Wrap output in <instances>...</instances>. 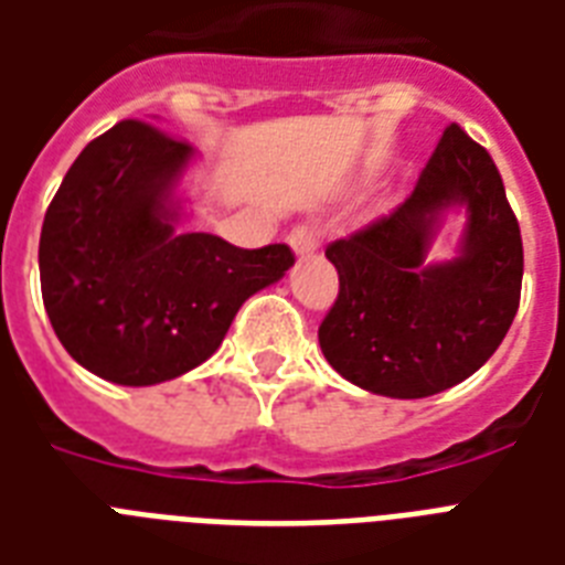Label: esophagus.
Listing matches in <instances>:
<instances>
[{
  "instance_id": "1",
  "label": "esophagus",
  "mask_w": 565,
  "mask_h": 565,
  "mask_svg": "<svg viewBox=\"0 0 565 565\" xmlns=\"http://www.w3.org/2000/svg\"><path fill=\"white\" fill-rule=\"evenodd\" d=\"M287 239H290L292 252H296L299 257L313 255V252L319 248V234H317V228H313V225H296V228L290 231V237H287Z\"/></svg>"
}]
</instances>
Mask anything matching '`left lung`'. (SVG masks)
<instances>
[{
  "instance_id": "8db88e82",
  "label": "left lung",
  "mask_w": 565,
  "mask_h": 565,
  "mask_svg": "<svg viewBox=\"0 0 565 565\" xmlns=\"http://www.w3.org/2000/svg\"><path fill=\"white\" fill-rule=\"evenodd\" d=\"M448 210L467 211L461 252L430 265ZM340 292L319 326L326 361L390 398H425L490 361L519 310L522 234L490 152L451 122L390 216L334 239Z\"/></svg>"
}]
</instances>
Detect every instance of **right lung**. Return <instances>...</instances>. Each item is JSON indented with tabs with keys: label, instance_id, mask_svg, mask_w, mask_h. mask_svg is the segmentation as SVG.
<instances>
[{
	"label": "right lung",
	"instance_id": "1",
	"mask_svg": "<svg viewBox=\"0 0 565 565\" xmlns=\"http://www.w3.org/2000/svg\"><path fill=\"white\" fill-rule=\"evenodd\" d=\"M193 146L122 119L84 146L40 231V290L57 340L87 372L152 386L211 358L239 305L292 266L284 243L237 248L179 231Z\"/></svg>",
	"mask_w": 565,
	"mask_h": 565
}]
</instances>
